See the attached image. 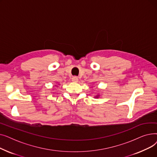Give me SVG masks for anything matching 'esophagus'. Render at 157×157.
Returning a JSON list of instances; mask_svg holds the SVG:
<instances>
[{
  "label": "esophagus",
  "instance_id": "esophagus-1",
  "mask_svg": "<svg viewBox=\"0 0 157 157\" xmlns=\"http://www.w3.org/2000/svg\"><path fill=\"white\" fill-rule=\"evenodd\" d=\"M72 81L74 83H77V82H78V78L77 76H73L72 78Z\"/></svg>",
  "mask_w": 157,
  "mask_h": 157
}]
</instances>
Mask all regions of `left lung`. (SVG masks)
Masks as SVG:
<instances>
[{
    "instance_id": "8db88e82",
    "label": "left lung",
    "mask_w": 157,
    "mask_h": 157,
    "mask_svg": "<svg viewBox=\"0 0 157 157\" xmlns=\"http://www.w3.org/2000/svg\"><path fill=\"white\" fill-rule=\"evenodd\" d=\"M99 96H100V95L99 94H97L96 96H95V97L94 98H99Z\"/></svg>"
}]
</instances>
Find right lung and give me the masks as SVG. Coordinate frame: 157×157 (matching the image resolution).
Here are the masks:
<instances>
[{
    "label": "right lung",
    "instance_id": "obj_1",
    "mask_svg": "<svg viewBox=\"0 0 157 157\" xmlns=\"http://www.w3.org/2000/svg\"><path fill=\"white\" fill-rule=\"evenodd\" d=\"M55 86H58V85H55Z\"/></svg>",
    "mask_w": 157,
    "mask_h": 157
}]
</instances>
